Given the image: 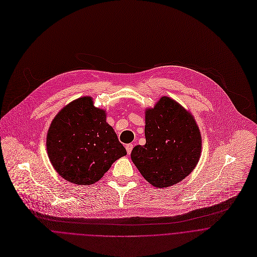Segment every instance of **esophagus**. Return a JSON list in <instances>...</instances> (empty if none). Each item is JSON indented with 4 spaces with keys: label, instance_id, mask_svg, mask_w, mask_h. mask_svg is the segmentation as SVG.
<instances>
[{
    "label": "esophagus",
    "instance_id": "1",
    "mask_svg": "<svg viewBox=\"0 0 257 257\" xmlns=\"http://www.w3.org/2000/svg\"><path fill=\"white\" fill-rule=\"evenodd\" d=\"M133 148H134V145H133V144H128V145H126V146H125V149H126V152H127L128 155H130V154L132 153Z\"/></svg>",
    "mask_w": 257,
    "mask_h": 257
}]
</instances>
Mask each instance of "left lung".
<instances>
[{"mask_svg": "<svg viewBox=\"0 0 257 257\" xmlns=\"http://www.w3.org/2000/svg\"><path fill=\"white\" fill-rule=\"evenodd\" d=\"M144 146L131 158L143 177L157 188L169 187L188 176L200 158L201 135L193 115L177 101L162 96L145 109Z\"/></svg>", "mask_w": 257, "mask_h": 257, "instance_id": "obj_1", "label": "left lung"}]
</instances>
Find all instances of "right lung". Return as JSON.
Returning <instances> with one entry per match:
<instances>
[{"label":"right lung","mask_w":257,"mask_h":257,"mask_svg":"<svg viewBox=\"0 0 257 257\" xmlns=\"http://www.w3.org/2000/svg\"><path fill=\"white\" fill-rule=\"evenodd\" d=\"M46 150L59 175L78 185L97 182L126 155L106 122V111L95 107L91 96L73 100L58 112L46 135Z\"/></svg>","instance_id":"add662e5"}]
</instances>
